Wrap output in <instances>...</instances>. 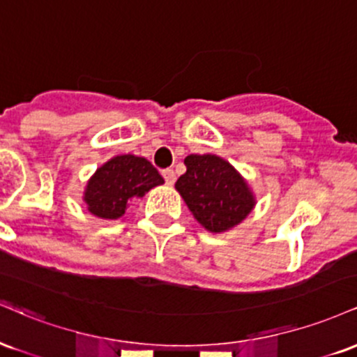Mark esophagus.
I'll use <instances>...</instances> for the list:
<instances>
[{
  "instance_id": "1",
  "label": "esophagus",
  "mask_w": 357,
  "mask_h": 357,
  "mask_svg": "<svg viewBox=\"0 0 357 357\" xmlns=\"http://www.w3.org/2000/svg\"><path fill=\"white\" fill-rule=\"evenodd\" d=\"M162 176H165V181H166L167 184H174V181H176V174H174L173 169H169V167H167V169L162 171Z\"/></svg>"
}]
</instances>
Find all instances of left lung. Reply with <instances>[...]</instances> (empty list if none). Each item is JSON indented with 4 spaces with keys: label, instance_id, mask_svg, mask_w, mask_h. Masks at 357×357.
Instances as JSON below:
<instances>
[{
    "label": "left lung",
    "instance_id": "left-lung-1",
    "mask_svg": "<svg viewBox=\"0 0 357 357\" xmlns=\"http://www.w3.org/2000/svg\"><path fill=\"white\" fill-rule=\"evenodd\" d=\"M184 165L186 173L174 186L202 227L221 233L247 218L255 196L230 162L215 154H190Z\"/></svg>",
    "mask_w": 357,
    "mask_h": 357
}]
</instances>
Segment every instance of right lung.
Segmentation results:
<instances>
[{
  "instance_id": "add662e5",
  "label": "right lung",
  "mask_w": 357,
  "mask_h": 357,
  "mask_svg": "<svg viewBox=\"0 0 357 357\" xmlns=\"http://www.w3.org/2000/svg\"><path fill=\"white\" fill-rule=\"evenodd\" d=\"M162 183V176L146 158L116 155L89 179L84 202L97 218L117 220L126 213L127 204Z\"/></svg>"
}]
</instances>
